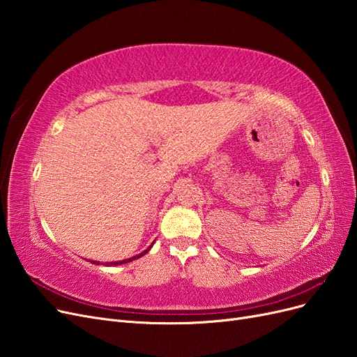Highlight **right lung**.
Returning <instances> with one entry per match:
<instances>
[{
    "mask_svg": "<svg viewBox=\"0 0 357 357\" xmlns=\"http://www.w3.org/2000/svg\"><path fill=\"white\" fill-rule=\"evenodd\" d=\"M150 248H152V245H150L147 250H144L143 253H139L138 256H134V257H129V259H126V261H121V262H110V264H105V265H121V264H128V262H131V261H135V259H138V257H142L143 255H146ZM92 264H95V262H92Z\"/></svg>",
    "mask_w": 357,
    "mask_h": 357,
    "instance_id": "obj_1",
    "label": "right lung"
}]
</instances>
